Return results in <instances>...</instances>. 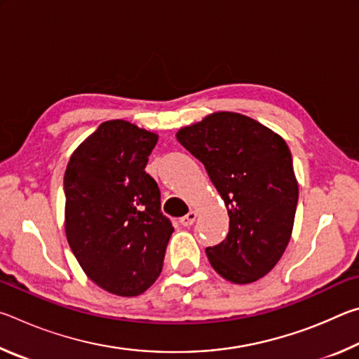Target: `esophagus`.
<instances>
[{"label":"esophagus","instance_id":"esophagus-1","mask_svg":"<svg viewBox=\"0 0 359 359\" xmlns=\"http://www.w3.org/2000/svg\"><path fill=\"white\" fill-rule=\"evenodd\" d=\"M196 217H198V212L190 210L185 217L180 218V224H184V226H191V224L196 222Z\"/></svg>","mask_w":359,"mask_h":359}]
</instances>
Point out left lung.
Here are the masks:
<instances>
[{"label": "left lung", "instance_id": "left-lung-1", "mask_svg": "<svg viewBox=\"0 0 359 359\" xmlns=\"http://www.w3.org/2000/svg\"><path fill=\"white\" fill-rule=\"evenodd\" d=\"M205 166L229 215L226 239L208 247L224 280L247 285L274 269L291 239L299 196L285 139L248 115L218 111L175 133Z\"/></svg>", "mask_w": 359, "mask_h": 359}]
</instances>
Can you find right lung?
Returning <instances> with one entry per match:
<instances>
[{"label":"right lung","instance_id":"add662e5","mask_svg":"<svg viewBox=\"0 0 359 359\" xmlns=\"http://www.w3.org/2000/svg\"><path fill=\"white\" fill-rule=\"evenodd\" d=\"M156 142V133L128 120L102 121L65 171L66 239L90 280L117 296L155 283L174 233L145 172Z\"/></svg>","mask_w":359,"mask_h":359}]
</instances>
